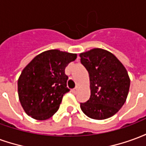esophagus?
Here are the masks:
<instances>
[{"label": "esophagus", "instance_id": "1", "mask_svg": "<svg viewBox=\"0 0 146 146\" xmlns=\"http://www.w3.org/2000/svg\"><path fill=\"white\" fill-rule=\"evenodd\" d=\"M77 92H78V88H73V90H72V92H73V94H76Z\"/></svg>", "mask_w": 146, "mask_h": 146}]
</instances>
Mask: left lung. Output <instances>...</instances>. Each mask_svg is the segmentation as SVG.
<instances>
[{"label": "left lung", "mask_w": 146, "mask_h": 146, "mask_svg": "<svg viewBox=\"0 0 146 146\" xmlns=\"http://www.w3.org/2000/svg\"><path fill=\"white\" fill-rule=\"evenodd\" d=\"M80 62L90 77L91 96L80 103L83 113L90 118L105 119L113 116L126 102L130 88L127 71L110 51L93 48L80 54Z\"/></svg>", "instance_id": "8db88e82"}]
</instances>
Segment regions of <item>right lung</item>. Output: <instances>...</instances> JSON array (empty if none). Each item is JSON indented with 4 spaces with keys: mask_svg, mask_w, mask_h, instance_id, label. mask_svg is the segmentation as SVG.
I'll list each match as a JSON object with an SVG mask.
<instances>
[{
    "mask_svg": "<svg viewBox=\"0 0 146 146\" xmlns=\"http://www.w3.org/2000/svg\"><path fill=\"white\" fill-rule=\"evenodd\" d=\"M76 58V54L48 50L24 68L18 80V94L28 116L44 120L57 112L63 95L70 92L65 69Z\"/></svg>",
    "mask_w": 146,
    "mask_h": 146,
    "instance_id": "add662e5",
    "label": "right lung"
}]
</instances>
